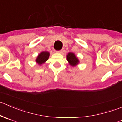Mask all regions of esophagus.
<instances>
[{
    "label": "esophagus",
    "mask_w": 122,
    "mask_h": 122,
    "mask_svg": "<svg viewBox=\"0 0 122 122\" xmlns=\"http://www.w3.org/2000/svg\"><path fill=\"white\" fill-rule=\"evenodd\" d=\"M62 52H63V51H62V50H60V51H56V52H57V53H59V54H62Z\"/></svg>",
    "instance_id": "obj_1"
}]
</instances>
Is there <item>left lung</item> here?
<instances>
[{
  "mask_svg": "<svg viewBox=\"0 0 122 122\" xmlns=\"http://www.w3.org/2000/svg\"><path fill=\"white\" fill-rule=\"evenodd\" d=\"M67 61H68L70 64L72 66H75L78 63V60L74 54L72 52H70L67 55Z\"/></svg>",
  "mask_w": 122,
  "mask_h": 122,
  "instance_id": "8db88e82",
  "label": "left lung"
}]
</instances>
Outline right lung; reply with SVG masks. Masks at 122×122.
I'll use <instances>...</instances> for the list:
<instances>
[{
	"instance_id": "right-lung-1",
	"label": "right lung",
	"mask_w": 122,
	"mask_h": 122,
	"mask_svg": "<svg viewBox=\"0 0 122 122\" xmlns=\"http://www.w3.org/2000/svg\"><path fill=\"white\" fill-rule=\"evenodd\" d=\"M49 56H50V53L46 52V51L41 52L38 56L36 60V62L39 64H42L44 63L46 61H47Z\"/></svg>"
}]
</instances>
